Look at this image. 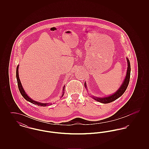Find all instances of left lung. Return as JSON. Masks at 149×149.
Segmentation results:
<instances>
[{"instance_id":"8db88e82","label":"left lung","mask_w":149,"mask_h":149,"mask_svg":"<svg viewBox=\"0 0 149 149\" xmlns=\"http://www.w3.org/2000/svg\"><path fill=\"white\" fill-rule=\"evenodd\" d=\"M126 59L127 61L128 64L126 75V77L125 78V80H124L122 84L120 86V88L118 89V91L114 93L113 94L109 96H107L106 97L98 98V97H95L93 96L92 97V98H93L94 100H95L99 102H100V103H111L114 100L118 99L125 93L127 88L128 85L129 84L130 78V72H131V66H130V61L128 58H127ZM84 85H85V88H87L85 83H84Z\"/></svg>"}]
</instances>
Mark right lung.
Instances as JSON below:
<instances>
[{
	"instance_id": "right-lung-1",
	"label": "right lung",
	"mask_w": 149,
	"mask_h": 149,
	"mask_svg": "<svg viewBox=\"0 0 149 149\" xmlns=\"http://www.w3.org/2000/svg\"><path fill=\"white\" fill-rule=\"evenodd\" d=\"M18 68H19V65L17 66V70H16V78H17V83H18V89H19V91L21 93L22 95L23 96V97L27 100V101H29V102L33 103V104H36V105H37L38 106H43L45 107L47 106H49L50 104H51V103H41V102H38L37 101L35 100H33V99L30 98L29 97V96L27 95V94L26 93V92H24V90L23 89V88L22 86V85L21 84V81H20V79L19 78V75H18ZM63 88V94L61 96V98L63 97L64 95V91H65V87Z\"/></svg>"
}]
</instances>
